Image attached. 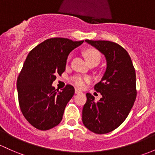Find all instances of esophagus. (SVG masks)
<instances>
[{
    "label": "esophagus",
    "instance_id": "34e87169",
    "mask_svg": "<svg viewBox=\"0 0 155 155\" xmlns=\"http://www.w3.org/2000/svg\"><path fill=\"white\" fill-rule=\"evenodd\" d=\"M75 93H76V94H81V93H82V91L79 90L78 88H75Z\"/></svg>",
    "mask_w": 155,
    "mask_h": 155
}]
</instances>
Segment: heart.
<instances>
[{
  "instance_id": "b5f03b06",
  "label": "heart",
  "mask_w": 155,
  "mask_h": 155,
  "mask_svg": "<svg viewBox=\"0 0 155 155\" xmlns=\"http://www.w3.org/2000/svg\"><path fill=\"white\" fill-rule=\"evenodd\" d=\"M86 58H87L88 62H91V61H98L99 63L101 59V55L99 53L98 50H94V49H90L85 51ZM90 81V78L87 76H76L72 78V82L76 87H84V85L87 82Z\"/></svg>"
}]
</instances>
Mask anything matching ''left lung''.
Segmentation results:
<instances>
[{
    "label": "left lung",
    "mask_w": 155,
    "mask_h": 155,
    "mask_svg": "<svg viewBox=\"0 0 155 155\" xmlns=\"http://www.w3.org/2000/svg\"><path fill=\"white\" fill-rule=\"evenodd\" d=\"M105 57L106 71L94 88L102 95L98 102L87 93L82 123L92 132L107 134L128 117L137 97L136 73L131 57L123 47L109 41L85 40Z\"/></svg>",
    "instance_id": "1"
}]
</instances>
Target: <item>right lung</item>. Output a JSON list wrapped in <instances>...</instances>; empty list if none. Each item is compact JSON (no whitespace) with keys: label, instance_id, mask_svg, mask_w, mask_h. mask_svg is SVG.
Returning a JSON list of instances; mask_svg holds the SVG:
<instances>
[{"label":"right lung","instance_id":"right-lung-1","mask_svg":"<svg viewBox=\"0 0 155 155\" xmlns=\"http://www.w3.org/2000/svg\"><path fill=\"white\" fill-rule=\"evenodd\" d=\"M84 41L52 38L39 44L29 53L18 77L17 90L21 110L32 126L46 131L62 120L65 107L74 94L67 84L61 91L52 85L56 75L65 71L67 58Z\"/></svg>","mask_w":155,"mask_h":155}]
</instances>
